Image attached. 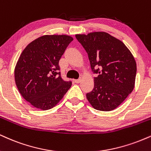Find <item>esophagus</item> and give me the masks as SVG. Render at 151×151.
Segmentation results:
<instances>
[{
	"label": "esophagus",
	"instance_id": "34e87169",
	"mask_svg": "<svg viewBox=\"0 0 151 151\" xmlns=\"http://www.w3.org/2000/svg\"><path fill=\"white\" fill-rule=\"evenodd\" d=\"M74 82L75 83H80L81 82V79H74Z\"/></svg>",
	"mask_w": 151,
	"mask_h": 151
}]
</instances>
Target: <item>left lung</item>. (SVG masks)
<instances>
[{
    "instance_id": "1",
    "label": "left lung",
    "mask_w": 151,
    "mask_h": 151,
    "mask_svg": "<svg viewBox=\"0 0 151 151\" xmlns=\"http://www.w3.org/2000/svg\"><path fill=\"white\" fill-rule=\"evenodd\" d=\"M75 36L88 53L91 68L98 74L87 100L96 110H115L134 88L137 63L133 55L122 41L106 32Z\"/></svg>"
}]
</instances>
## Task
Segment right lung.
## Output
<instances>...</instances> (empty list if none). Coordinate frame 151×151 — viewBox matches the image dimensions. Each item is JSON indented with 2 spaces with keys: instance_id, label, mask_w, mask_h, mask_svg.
Wrapping results in <instances>:
<instances>
[{
  "instance_id": "right-lung-1",
  "label": "right lung",
  "mask_w": 151,
  "mask_h": 151,
  "mask_svg": "<svg viewBox=\"0 0 151 151\" xmlns=\"http://www.w3.org/2000/svg\"><path fill=\"white\" fill-rule=\"evenodd\" d=\"M73 40L68 35H44L29 43L14 68V80L22 96L34 108L47 110L55 107L71 81L62 79L59 60Z\"/></svg>"
}]
</instances>
